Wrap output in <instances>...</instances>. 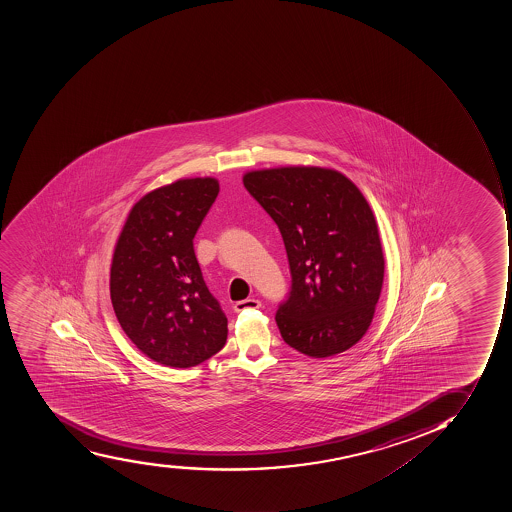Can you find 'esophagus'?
<instances>
[{"label":"esophagus","mask_w":512,"mask_h":512,"mask_svg":"<svg viewBox=\"0 0 512 512\" xmlns=\"http://www.w3.org/2000/svg\"><path fill=\"white\" fill-rule=\"evenodd\" d=\"M236 312H243V310L248 309H259L261 307V302L258 299H244L240 300V302H236L235 305Z\"/></svg>","instance_id":"1"}]
</instances>
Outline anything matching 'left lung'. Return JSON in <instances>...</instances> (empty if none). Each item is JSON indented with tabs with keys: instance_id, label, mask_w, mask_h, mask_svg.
Instances as JSON below:
<instances>
[{
	"instance_id": "8db88e82",
	"label": "left lung",
	"mask_w": 512,
	"mask_h": 512,
	"mask_svg": "<svg viewBox=\"0 0 512 512\" xmlns=\"http://www.w3.org/2000/svg\"><path fill=\"white\" fill-rule=\"evenodd\" d=\"M244 187L281 231L291 289L276 312L294 350L327 358L358 343L373 320L384 258L368 202L322 167L248 172Z\"/></svg>"
}]
</instances>
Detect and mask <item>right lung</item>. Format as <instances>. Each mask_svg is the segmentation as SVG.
<instances>
[{"label":"right lung","instance_id":"obj_1","mask_svg":"<svg viewBox=\"0 0 512 512\" xmlns=\"http://www.w3.org/2000/svg\"><path fill=\"white\" fill-rule=\"evenodd\" d=\"M218 182L177 180L129 212L111 264L110 294L129 340L157 363L190 368L225 346L228 320L208 291L194 238Z\"/></svg>","mask_w":512,"mask_h":512}]
</instances>
